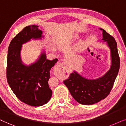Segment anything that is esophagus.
Masks as SVG:
<instances>
[{
    "mask_svg": "<svg viewBox=\"0 0 126 126\" xmlns=\"http://www.w3.org/2000/svg\"><path fill=\"white\" fill-rule=\"evenodd\" d=\"M63 65V63H58V64H57V66H56L57 68H59L60 67L62 66Z\"/></svg>",
    "mask_w": 126,
    "mask_h": 126,
    "instance_id": "obj_1",
    "label": "esophagus"
}]
</instances>
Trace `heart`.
<instances>
[{
  "mask_svg": "<svg viewBox=\"0 0 126 126\" xmlns=\"http://www.w3.org/2000/svg\"><path fill=\"white\" fill-rule=\"evenodd\" d=\"M81 46H82V43H80L78 46V48H80L81 47Z\"/></svg>",
  "mask_w": 126,
  "mask_h": 126,
  "instance_id": "heart-1",
  "label": "heart"
}]
</instances>
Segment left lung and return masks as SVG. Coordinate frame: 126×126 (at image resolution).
I'll use <instances>...</instances> for the list:
<instances>
[{
	"mask_svg": "<svg viewBox=\"0 0 126 126\" xmlns=\"http://www.w3.org/2000/svg\"><path fill=\"white\" fill-rule=\"evenodd\" d=\"M100 29L103 31L102 40L107 42L110 51V69L103 76L95 79H88L74 71L67 79L63 81L72 97L80 104H94L106 98L113 88L119 70L120 58L116 42L104 29Z\"/></svg>",
	"mask_w": 126,
	"mask_h": 126,
	"instance_id": "1",
	"label": "left lung"
}]
</instances>
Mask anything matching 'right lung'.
<instances>
[{
    "mask_svg": "<svg viewBox=\"0 0 126 126\" xmlns=\"http://www.w3.org/2000/svg\"><path fill=\"white\" fill-rule=\"evenodd\" d=\"M38 26L30 25L13 38L8 49L7 80L16 97L23 103L33 107L47 103L52 92L48 85L50 70L58 61L46 59V53H41L34 63L25 66L21 58L22 45L31 39H41L42 32Z\"/></svg>",
    "mask_w": 126,
    "mask_h": 126,
    "instance_id": "obj_1",
    "label": "right lung"
}]
</instances>
